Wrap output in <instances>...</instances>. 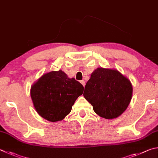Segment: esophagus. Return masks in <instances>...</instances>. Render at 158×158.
<instances>
[{
	"label": "esophagus",
	"instance_id": "1",
	"mask_svg": "<svg viewBox=\"0 0 158 158\" xmlns=\"http://www.w3.org/2000/svg\"><path fill=\"white\" fill-rule=\"evenodd\" d=\"M81 83L82 85V86H83V87L85 86V82L84 81H81Z\"/></svg>",
	"mask_w": 158,
	"mask_h": 158
}]
</instances>
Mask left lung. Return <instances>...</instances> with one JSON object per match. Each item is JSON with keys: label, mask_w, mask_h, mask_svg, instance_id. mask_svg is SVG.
Returning a JSON list of instances; mask_svg holds the SVG:
<instances>
[{"label": "left lung", "mask_w": 158, "mask_h": 158, "mask_svg": "<svg viewBox=\"0 0 158 158\" xmlns=\"http://www.w3.org/2000/svg\"><path fill=\"white\" fill-rule=\"evenodd\" d=\"M83 96L98 116L113 119L122 114L128 107L132 86L128 77L117 69L98 67L91 74Z\"/></svg>", "instance_id": "8db88e82"}]
</instances>
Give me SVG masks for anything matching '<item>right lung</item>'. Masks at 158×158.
Returning <instances> with one entry per match:
<instances>
[{"mask_svg":"<svg viewBox=\"0 0 158 158\" xmlns=\"http://www.w3.org/2000/svg\"><path fill=\"white\" fill-rule=\"evenodd\" d=\"M84 87L62 70L44 73L30 88L33 106L41 117L51 122L62 121L71 112Z\"/></svg>","mask_w":158,"mask_h":158,"instance_id":"right-lung-1","label":"right lung"}]
</instances>
